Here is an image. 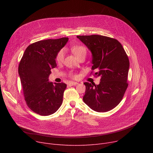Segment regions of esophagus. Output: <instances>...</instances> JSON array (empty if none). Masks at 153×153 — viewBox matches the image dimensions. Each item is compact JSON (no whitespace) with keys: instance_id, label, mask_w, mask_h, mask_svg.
I'll use <instances>...</instances> for the list:
<instances>
[{"instance_id":"1","label":"esophagus","mask_w":153,"mask_h":153,"mask_svg":"<svg viewBox=\"0 0 153 153\" xmlns=\"http://www.w3.org/2000/svg\"><path fill=\"white\" fill-rule=\"evenodd\" d=\"M78 84V82H68V85L69 86H72V85H76Z\"/></svg>"}]
</instances>
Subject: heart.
Masks as SVG:
<instances>
[{
  "instance_id": "b5f03b06",
  "label": "heart",
  "mask_w": 153,
  "mask_h": 153,
  "mask_svg": "<svg viewBox=\"0 0 153 153\" xmlns=\"http://www.w3.org/2000/svg\"><path fill=\"white\" fill-rule=\"evenodd\" d=\"M71 51L74 54V55L76 56L77 58H79L81 56H86L87 54V50L86 48L83 46H80V45H76L74 46L71 48ZM64 57V50H61L59 51V52L58 53L57 56H56V61L60 63L62 62ZM71 77L76 78V76L74 74H71Z\"/></svg>"
}]
</instances>
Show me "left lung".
Instances as JSON below:
<instances>
[{
	"mask_svg": "<svg viewBox=\"0 0 153 153\" xmlns=\"http://www.w3.org/2000/svg\"><path fill=\"white\" fill-rule=\"evenodd\" d=\"M92 54V71L100 77L99 85L84 82V102L91 109L105 112L122 101L128 84L130 62L117 39L99 35L77 36Z\"/></svg>",
	"mask_w": 153,
	"mask_h": 153,
	"instance_id": "left-lung-1",
	"label": "left lung"
}]
</instances>
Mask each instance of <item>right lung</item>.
<instances>
[{
	"label": "right lung",
	"instance_id": "obj_1",
	"mask_svg": "<svg viewBox=\"0 0 153 153\" xmlns=\"http://www.w3.org/2000/svg\"><path fill=\"white\" fill-rule=\"evenodd\" d=\"M68 38L41 40L30 45L19 66L23 92L28 107L42 116L50 115L62 103L67 87L63 82H49L51 69L56 67L58 52L68 42Z\"/></svg>",
	"mask_w": 153,
	"mask_h": 153
}]
</instances>
